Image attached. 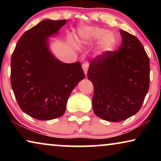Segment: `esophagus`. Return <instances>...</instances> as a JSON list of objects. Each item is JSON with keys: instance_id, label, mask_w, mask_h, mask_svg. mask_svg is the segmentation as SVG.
I'll return each mask as SVG.
<instances>
[{"instance_id": "obj_1", "label": "esophagus", "mask_w": 161, "mask_h": 161, "mask_svg": "<svg viewBox=\"0 0 161 161\" xmlns=\"http://www.w3.org/2000/svg\"><path fill=\"white\" fill-rule=\"evenodd\" d=\"M89 63L88 62V61H85V62L82 64L83 69V71H84V73L86 75H87V71H88V69H89Z\"/></svg>"}]
</instances>
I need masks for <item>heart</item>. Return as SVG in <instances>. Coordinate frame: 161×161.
Returning a JSON list of instances; mask_svg holds the SVG:
<instances>
[{"mask_svg":"<svg viewBox=\"0 0 161 161\" xmlns=\"http://www.w3.org/2000/svg\"><path fill=\"white\" fill-rule=\"evenodd\" d=\"M80 34L83 39L99 42V49L102 52L111 51L116 47V38L114 33L99 27H85L81 29Z\"/></svg>","mask_w":161,"mask_h":161,"instance_id":"1","label":"heart"}]
</instances>
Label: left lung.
<instances>
[{"label":"left lung","mask_w":161,"mask_h":161,"mask_svg":"<svg viewBox=\"0 0 161 161\" xmlns=\"http://www.w3.org/2000/svg\"><path fill=\"white\" fill-rule=\"evenodd\" d=\"M122 42L114 51L91 60L88 78L94 86L96 116L121 122L139 111L149 87V59L135 36L121 29Z\"/></svg>","instance_id":"obj_1"}]
</instances>
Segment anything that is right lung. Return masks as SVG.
Listing matches in <instances>:
<instances>
[{"mask_svg":"<svg viewBox=\"0 0 161 161\" xmlns=\"http://www.w3.org/2000/svg\"><path fill=\"white\" fill-rule=\"evenodd\" d=\"M67 23L45 19L30 28L17 42L11 58V85L19 108L39 120L62 116L68 98L85 78L80 62L66 64L47 47V38Z\"/></svg>","mask_w":161,"mask_h":161,"instance_id":"right-lung-1","label":"right lung"}]
</instances>
